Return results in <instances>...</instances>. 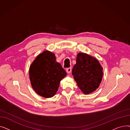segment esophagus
<instances>
[{"instance_id": "34e87169", "label": "esophagus", "mask_w": 130, "mask_h": 130, "mask_svg": "<svg viewBox=\"0 0 130 130\" xmlns=\"http://www.w3.org/2000/svg\"><path fill=\"white\" fill-rule=\"evenodd\" d=\"M66 70V72H67L68 73H71V72H72V68H71V67L67 68Z\"/></svg>"}]
</instances>
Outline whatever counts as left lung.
Listing matches in <instances>:
<instances>
[{"mask_svg":"<svg viewBox=\"0 0 130 130\" xmlns=\"http://www.w3.org/2000/svg\"><path fill=\"white\" fill-rule=\"evenodd\" d=\"M102 70L96 58L82 53L77 54L72 75L81 91L88 94L99 87L103 77Z\"/></svg>","mask_w":130,"mask_h":130,"instance_id":"1","label":"left lung"}]
</instances>
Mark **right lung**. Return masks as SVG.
<instances>
[{
    "label": "right lung",
    "instance_id": "add662e5",
    "mask_svg": "<svg viewBox=\"0 0 130 130\" xmlns=\"http://www.w3.org/2000/svg\"><path fill=\"white\" fill-rule=\"evenodd\" d=\"M29 73L33 89L46 98L54 96L60 80L66 75L62 66L56 62L54 54L47 51L39 54L34 60Z\"/></svg>",
    "mask_w": 130,
    "mask_h": 130
}]
</instances>
